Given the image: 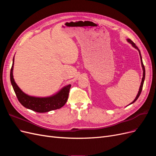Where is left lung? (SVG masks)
I'll use <instances>...</instances> for the list:
<instances>
[{
	"label": "left lung",
	"mask_w": 156,
	"mask_h": 156,
	"mask_svg": "<svg viewBox=\"0 0 156 156\" xmlns=\"http://www.w3.org/2000/svg\"><path fill=\"white\" fill-rule=\"evenodd\" d=\"M127 41L129 42V44H131V45H132V46L133 47V48H135L136 49H137L138 50V51H139V55H140V62H141V65H142V68H143V79H142V81H141V83H140V88H139V92H138V94H137V95H136V98H135V100H133V102H131L129 105H131V104H132V103H133L136 100H137L138 99V98L139 97V96H140V93H141V91H142V89H143V84H144V79H145V68H144V64H143V60H142V56H141V55H140V50L139 49V48H137V47H136V45H135V44L133 43V41H132L130 39H127Z\"/></svg>",
	"instance_id": "left-lung-1"
}]
</instances>
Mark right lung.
<instances>
[{
    "label": "right lung",
    "instance_id": "obj_1",
    "mask_svg": "<svg viewBox=\"0 0 156 156\" xmlns=\"http://www.w3.org/2000/svg\"><path fill=\"white\" fill-rule=\"evenodd\" d=\"M13 64L14 57L10 70V81L18 100L23 106L37 112H46L58 109L66 104L68 98L71 84L63 87L59 92L49 97L40 98L29 96L23 92L14 81L13 75Z\"/></svg>",
    "mask_w": 156,
    "mask_h": 156
}]
</instances>
